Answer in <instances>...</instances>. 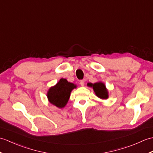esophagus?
Instances as JSON below:
<instances>
[{
  "label": "esophagus",
  "instance_id": "1",
  "mask_svg": "<svg viewBox=\"0 0 153 153\" xmlns=\"http://www.w3.org/2000/svg\"><path fill=\"white\" fill-rule=\"evenodd\" d=\"M80 85H81V86H84V85H85V81L84 80H81L80 81Z\"/></svg>",
  "mask_w": 153,
  "mask_h": 153
}]
</instances>
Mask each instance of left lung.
Segmentation results:
<instances>
[{
    "label": "left lung",
    "instance_id": "8db88e82",
    "mask_svg": "<svg viewBox=\"0 0 153 153\" xmlns=\"http://www.w3.org/2000/svg\"><path fill=\"white\" fill-rule=\"evenodd\" d=\"M87 86L93 87L96 95L101 99H108L109 97L108 91L105 85L102 82H97L95 83H88Z\"/></svg>",
    "mask_w": 153,
    "mask_h": 153
}]
</instances>
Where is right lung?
<instances>
[{
    "mask_svg": "<svg viewBox=\"0 0 153 153\" xmlns=\"http://www.w3.org/2000/svg\"><path fill=\"white\" fill-rule=\"evenodd\" d=\"M76 85L70 83L66 79L61 78L55 86L48 90L47 97L49 102L59 108H62L66 105L70 93Z\"/></svg>",
    "mask_w": 153,
    "mask_h": 153,
    "instance_id": "1",
    "label": "right lung"
}]
</instances>
